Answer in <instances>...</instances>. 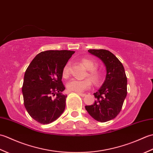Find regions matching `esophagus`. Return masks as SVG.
Instances as JSON below:
<instances>
[{"label": "esophagus", "mask_w": 153, "mask_h": 153, "mask_svg": "<svg viewBox=\"0 0 153 153\" xmlns=\"http://www.w3.org/2000/svg\"><path fill=\"white\" fill-rule=\"evenodd\" d=\"M77 94H78L79 95H80L81 97H85L86 96V94L85 93H77Z\"/></svg>", "instance_id": "34e87169"}]
</instances>
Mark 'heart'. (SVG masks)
<instances>
[{
    "label": "heart",
    "instance_id": "b5f03b06",
    "mask_svg": "<svg viewBox=\"0 0 153 153\" xmlns=\"http://www.w3.org/2000/svg\"><path fill=\"white\" fill-rule=\"evenodd\" d=\"M83 66L85 67L87 70H89L87 73L88 76L94 82H99L100 76V74L96 70L97 64L95 61L89 59V58H83L82 60ZM69 66L70 63H67L63 68L62 76L64 77H67L69 75ZM91 85V82L89 79H84L82 80L72 79L70 80L66 84L67 89L76 93H82L85 90L89 89Z\"/></svg>",
    "mask_w": 153,
    "mask_h": 153
}]
</instances>
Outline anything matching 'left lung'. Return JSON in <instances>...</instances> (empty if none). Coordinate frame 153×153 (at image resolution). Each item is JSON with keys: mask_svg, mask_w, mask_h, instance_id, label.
<instances>
[{"mask_svg": "<svg viewBox=\"0 0 153 153\" xmlns=\"http://www.w3.org/2000/svg\"><path fill=\"white\" fill-rule=\"evenodd\" d=\"M88 52L101 60L106 67V75L102 86L93 93L95 102L85 106V109L97 121L108 122L118 116L127 95L125 70L111 52L104 49H89Z\"/></svg>", "mask_w": 153, "mask_h": 153, "instance_id": "obj_1", "label": "left lung"}]
</instances>
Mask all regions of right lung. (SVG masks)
I'll use <instances>...</instances> for the list:
<instances>
[{"mask_svg":"<svg viewBox=\"0 0 153 153\" xmlns=\"http://www.w3.org/2000/svg\"><path fill=\"white\" fill-rule=\"evenodd\" d=\"M75 51H46L35 56L24 74L22 93L25 109L42 124L54 122L66 107L62 82L63 68Z\"/></svg>","mask_w":153,"mask_h":153,"instance_id":"add662e5","label":"right lung"}]
</instances>
